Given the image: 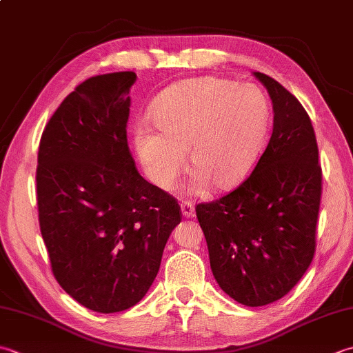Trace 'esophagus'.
<instances>
[{
  "label": "esophagus",
  "mask_w": 353,
  "mask_h": 353,
  "mask_svg": "<svg viewBox=\"0 0 353 353\" xmlns=\"http://www.w3.org/2000/svg\"><path fill=\"white\" fill-rule=\"evenodd\" d=\"M181 210H182V216L186 217V219L194 216V206H192L191 202H182Z\"/></svg>",
  "instance_id": "obj_1"
}]
</instances>
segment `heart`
Instances as JSON below:
<instances>
[{
    "label": "heart",
    "instance_id": "obj_1",
    "mask_svg": "<svg viewBox=\"0 0 353 353\" xmlns=\"http://www.w3.org/2000/svg\"><path fill=\"white\" fill-rule=\"evenodd\" d=\"M157 131L139 127L134 147L151 182L171 190L188 153L196 170L188 190L202 194L211 183L225 190L251 168L263 143L269 103L259 87L219 78L181 81L151 108Z\"/></svg>",
    "mask_w": 353,
    "mask_h": 353
}]
</instances>
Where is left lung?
<instances>
[{"mask_svg": "<svg viewBox=\"0 0 353 353\" xmlns=\"http://www.w3.org/2000/svg\"><path fill=\"white\" fill-rule=\"evenodd\" d=\"M252 74L272 102L271 139L237 190L197 205L196 214L219 286L257 307L285 296L314 259L321 168L312 122L299 99L268 74Z\"/></svg>", "mask_w": 353, "mask_h": 353, "instance_id": "left-lung-1", "label": "left lung"}]
</instances>
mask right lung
<instances>
[{
    "label": "right lung",
    "mask_w": 353,
    "mask_h": 353,
    "mask_svg": "<svg viewBox=\"0 0 353 353\" xmlns=\"http://www.w3.org/2000/svg\"><path fill=\"white\" fill-rule=\"evenodd\" d=\"M136 73L93 76L74 88L41 137L39 228L59 286L84 307L139 303L181 223L174 197L145 181L128 150Z\"/></svg>",
    "instance_id": "obj_1"
}]
</instances>
